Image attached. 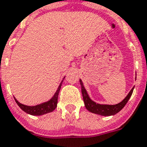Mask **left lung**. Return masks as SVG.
Returning a JSON list of instances; mask_svg holds the SVG:
<instances>
[{
	"label": "left lung",
	"mask_w": 147,
	"mask_h": 147,
	"mask_svg": "<svg viewBox=\"0 0 147 147\" xmlns=\"http://www.w3.org/2000/svg\"><path fill=\"white\" fill-rule=\"evenodd\" d=\"M80 82L81 85V91H82V98H83V101H84L86 108L89 112L95 113V114L101 115V116H113V115L116 114L117 113L119 112L120 110L125 106V104L128 101L129 98L131 96L134 88V87H133L131 88V90L129 92L128 95L125 97V98L122 101L117 104H115V105H107V104H96L93 100H91L88 94H87L86 90L85 89L84 86L82 84L81 80H80Z\"/></svg>",
	"instance_id": "obj_1"
}]
</instances>
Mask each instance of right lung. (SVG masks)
Returning <instances> with one entry per match:
<instances>
[{"mask_svg": "<svg viewBox=\"0 0 147 147\" xmlns=\"http://www.w3.org/2000/svg\"><path fill=\"white\" fill-rule=\"evenodd\" d=\"M65 79V77H64ZM63 80L61 81V84L59 85V88L57 89L56 92L55 93L54 96L52 98L51 100H49L47 102L43 103L41 104H38L37 106H27V105H24V104L19 103L18 100L16 99L15 100L16 104L19 105V107L23 111H25V113H27L28 114L33 115V116H40V115L46 114L48 113L53 112L55 109L56 108L57 103H58V97H59V91L61 89V86L62 84Z\"/></svg>", "mask_w": 147, "mask_h": 147, "instance_id": "add662e5", "label": "right lung"}]
</instances>
